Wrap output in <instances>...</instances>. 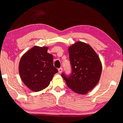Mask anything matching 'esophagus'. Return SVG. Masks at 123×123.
<instances>
[{
  "mask_svg": "<svg viewBox=\"0 0 123 123\" xmlns=\"http://www.w3.org/2000/svg\"><path fill=\"white\" fill-rule=\"evenodd\" d=\"M58 71H59V74H61V73L62 72V68H60L58 69Z\"/></svg>",
  "mask_w": 123,
  "mask_h": 123,
  "instance_id": "34e87169",
  "label": "esophagus"
}]
</instances>
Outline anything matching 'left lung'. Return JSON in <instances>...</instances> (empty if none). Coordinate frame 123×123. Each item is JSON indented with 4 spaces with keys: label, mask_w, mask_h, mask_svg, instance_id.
Masks as SVG:
<instances>
[{
    "label": "left lung",
    "mask_w": 123,
    "mask_h": 123,
    "mask_svg": "<svg viewBox=\"0 0 123 123\" xmlns=\"http://www.w3.org/2000/svg\"><path fill=\"white\" fill-rule=\"evenodd\" d=\"M72 74L62 76L70 89L80 95L87 94L100 80L102 64L98 55L91 46L78 41L69 47Z\"/></svg>",
    "instance_id": "left-lung-1"
}]
</instances>
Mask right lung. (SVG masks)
I'll use <instances>...</instances> for the list:
<instances>
[{"mask_svg":"<svg viewBox=\"0 0 123 123\" xmlns=\"http://www.w3.org/2000/svg\"><path fill=\"white\" fill-rule=\"evenodd\" d=\"M47 46H34L23 55L19 74L25 85L37 92L48 87L57 70L53 66V56Z\"/></svg>","mask_w":123,"mask_h":123,"instance_id":"add662e5","label":"right lung"}]
</instances>
